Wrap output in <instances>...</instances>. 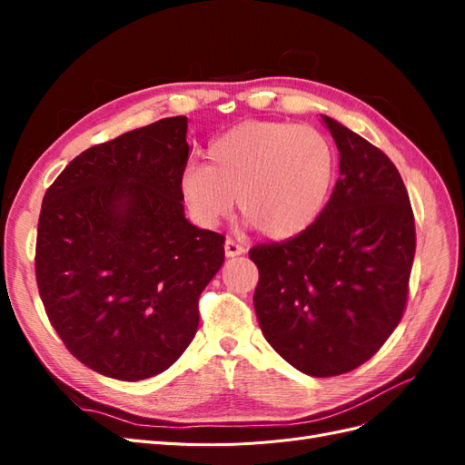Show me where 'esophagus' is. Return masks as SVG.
Listing matches in <instances>:
<instances>
[{
	"instance_id": "1",
	"label": "esophagus",
	"mask_w": 465,
	"mask_h": 465,
	"mask_svg": "<svg viewBox=\"0 0 465 465\" xmlns=\"http://www.w3.org/2000/svg\"><path fill=\"white\" fill-rule=\"evenodd\" d=\"M241 254H244V246L236 244L234 241H231V238H227V241H224V256H227V258H236V256H241Z\"/></svg>"
}]
</instances>
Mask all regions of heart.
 <instances>
[{"label":"heart","instance_id":"heart-1","mask_svg":"<svg viewBox=\"0 0 465 465\" xmlns=\"http://www.w3.org/2000/svg\"><path fill=\"white\" fill-rule=\"evenodd\" d=\"M335 178V149L312 125L250 120L219 135L207 164L190 163L180 192L192 215L213 227L234 198L250 224L275 241L311 229Z\"/></svg>","mask_w":465,"mask_h":465}]
</instances>
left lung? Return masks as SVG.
I'll list each match as a JSON object with an SVG mask.
<instances>
[{"mask_svg": "<svg viewBox=\"0 0 465 465\" xmlns=\"http://www.w3.org/2000/svg\"><path fill=\"white\" fill-rule=\"evenodd\" d=\"M340 178L311 229L258 244L254 308L263 337L308 376L369 361L400 323L415 256V219L398 168L359 134L322 116Z\"/></svg>", "mask_w": 465, "mask_h": 465, "instance_id": "obj_1", "label": "left lung"}]
</instances>
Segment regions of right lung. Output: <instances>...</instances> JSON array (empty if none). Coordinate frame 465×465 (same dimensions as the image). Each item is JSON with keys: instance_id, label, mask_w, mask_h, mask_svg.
Masks as SVG:
<instances>
[{"instance_id": "1", "label": "right lung", "mask_w": 465, "mask_h": 465, "mask_svg": "<svg viewBox=\"0 0 465 465\" xmlns=\"http://www.w3.org/2000/svg\"><path fill=\"white\" fill-rule=\"evenodd\" d=\"M188 118H163L83 151L42 200L36 283L75 359L125 382L161 374L200 323L224 238L184 215Z\"/></svg>"}]
</instances>
